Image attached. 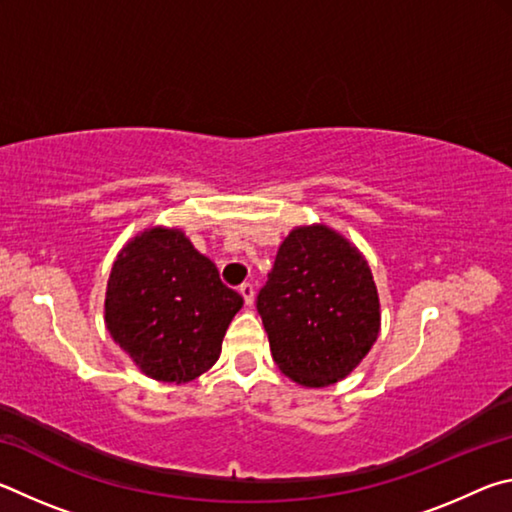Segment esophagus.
<instances>
[{"label": "esophagus", "instance_id": "obj_1", "mask_svg": "<svg viewBox=\"0 0 512 512\" xmlns=\"http://www.w3.org/2000/svg\"><path fill=\"white\" fill-rule=\"evenodd\" d=\"M239 293H241V296H244V302H246L248 307L253 305V302H255V287H253V284L244 282V284H241V287H239Z\"/></svg>", "mask_w": 512, "mask_h": 512}]
</instances>
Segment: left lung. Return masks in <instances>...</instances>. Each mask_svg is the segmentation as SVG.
I'll list each match as a JSON object with an SVG mask.
<instances>
[{
  "mask_svg": "<svg viewBox=\"0 0 512 512\" xmlns=\"http://www.w3.org/2000/svg\"><path fill=\"white\" fill-rule=\"evenodd\" d=\"M257 314L273 361L302 386H329L359 366L379 334L370 266L325 225L296 228L282 241Z\"/></svg>",
  "mask_w": 512,
  "mask_h": 512,
  "instance_id": "left-lung-1",
  "label": "left lung"
}]
</instances>
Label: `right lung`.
I'll return each instance as SVG.
<instances>
[{
    "mask_svg": "<svg viewBox=\"0 0 512 512\" xmlns=\"http://www.w3.org/2000/svg\"><path fill=\"white\" fill-rule=\"evenodd\" d=\"M244 305L183 232L153 228L117 255L106 291L115 343L151 379L185 384L210 370Z\"/></svg>",
    "mask_w": 512,
    "mask_h": 512,
    "instance_id": "obj_1",
    "label": "right lung"
}]
</instances>
